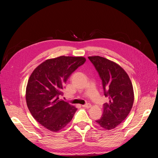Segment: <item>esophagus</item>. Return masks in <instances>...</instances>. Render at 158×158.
Listing matches in <instances>:
<instances>
[{"label":"esophagus","mask_w":158,"mask_h":158,"mask_svg":"<svg viewBox=\"0 0 158 158\" xmlns=\"http://www.w3.org/2000/svg\"><path fill=\"white\" fill-rule=\"evenodd\" d=\"M82 106L84 107H86V108H89V107H91V104H86L85 105H82Z\"/></svg>","instance_id":"1"}]
</instances>
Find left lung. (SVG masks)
<instances>
[{
    "label": "left lung",
    "instance_id": "left-lung-1",
    "mask_svg": "<svg viewBox=\"0 0 158 158\" xmlns=\"http://www.w3.org/2000/svg\"><path fill=\"white\" fill-rule=\"evenodd\" d=\"M102 81L104 94L109 99L103 106L102 117L96 120L106 130L113 129L126 118L134 102V91L131 79L121 66L98 56H89Z\"/></svg>",
    "mask_w": 158,
    "mask_h": 158
}]
</instances>
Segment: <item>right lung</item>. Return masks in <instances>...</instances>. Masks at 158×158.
<instances>
[{"instance_id": "obj_1", "label": "right lung", "mask_w": 158, "mask_h": 158, "mask_svg": "<svg viewBox=\"0 0 158 158\" xmlns=\"http://www.w3.org/2000/svg\"><path fill=\"white\" fill-rule=\"evenodd\" d=\"M86 58L60 56L41 63L32 72L26 87V99L34 118L49 131H59L72 120L75 106L59 100L69 76Z\"/></svg>"}]
</instances>
